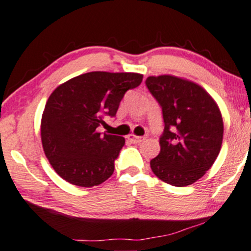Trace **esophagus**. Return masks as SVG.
I'll return each mask as SVG.
<instances>
[{"label":"esophagus","mask_w":251,"mask_h":251,"mask_svg":"<svg viewBox=\"0 0 251 251\" xmlns=\"http://www.w3.org/2000/svg\"><path fill=\"white\" fill-rule=\"evenodd\" d=\"M127 138L131 143H134V144H137V143L142 142V140L144 139V137H138V136H134V134H128Z\"/></svg>","instance_id":"obj_1"}]
</instances>
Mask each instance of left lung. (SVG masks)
Returning <instances> with one entry per match:
<instances>
[{
    "label": "left lung",
    "instance_id": "obj_1",
    "mask_svg": "<svg viewBox=\"0 0 251 251\" xmlns=\"http://www.w3.org/2000/svg\"><path fill=\"white\" fill-rule=\"evenodd\" d=\"M145 83L161 104L166 124L151 169L163 182L189 186L219 155L224 124L218 104L201 85L182 77L149 76Z\"/></svg>",
    "mask_w": 251,
    "mask_h": 251
}]
</instances>
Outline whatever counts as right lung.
Masks as SVG:
<instances>
[{"label":"right lung","instance_id":"add662e5","mask_svg":"<svg viewBox=\"0 0 251 251\" xmlns=\"http://www.w3.org/2000/svg\"><path fill=\"white\" fill-rule=\"evenodd\" d=\"M137 73L92 71L59 84L41 115L44 152L60 177L79 187L99 186L114 172L125 138L98 132L102 115H115L124 94L142 83Z\"/></svg>","mask_w":251,"mask_h":251}]
</instances>
